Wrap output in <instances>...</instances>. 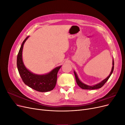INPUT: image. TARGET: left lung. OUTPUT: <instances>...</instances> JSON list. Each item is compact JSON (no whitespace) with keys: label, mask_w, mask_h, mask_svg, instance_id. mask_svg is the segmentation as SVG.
I'll list each match as a JSON object with an SVG mask.
<instances>
[{"label":"left lung","mask_w":125,"mask_h":125,"mask_svg":"<svg viewBox=\"0 0 125 125\" xmlns=\"http://www.w3.org/2000/svg\"><path fill=\"white\" fill-rule=\"evenodd\" d=\"M114 60H113V67H112V69L111 71V73L109 74V75H108V77H107L103 81H102L101 82L99 83L96 85H94L93 86H90V85H86L85 84H84L83 83H82V82L80 81V80H79L77 75L76 74V73H75V71H74V75L75 77V80H76V82L78 84V85L81 88H82V89H85V90H94V89H100L101 88H102V86L104 85V84L105 83L106 81L108 80V79L109 78V77H111V74H112L113 70H114Z\"/></svg>","instance_id":"obj_1"}]
</instances>
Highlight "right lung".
Returning a JSON list of instances; mask_svg holds the SVG:
<instances>
[{
    "label": "right lung",
    "mask_w": 125,
    "mask_h": 125,
    "mask_svg": "<svg viewBox=\"0 0 125 125\" xmlns=\"http://www.w3.org/2000/svg\"><path fill=\"white\" fill-rule=\"evenodd\" d=\"M29 36L22 43L17 56V65L20 77L24 83L30 88L41 92L50 91L56 85L57 73L61 66L56 67L50 73L44 75H37L32 73L26 68L22 61V50L23 45Z\"/></svg>",
    "instance_id": "add662e5"
}]
</instances>
